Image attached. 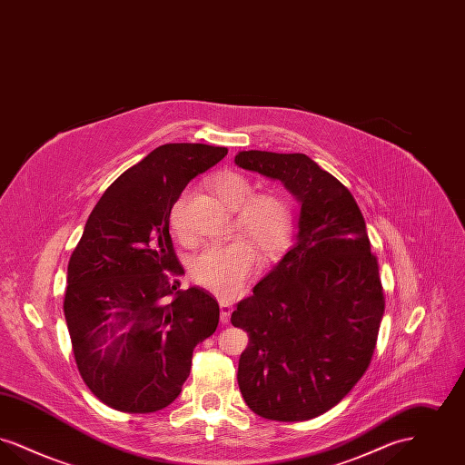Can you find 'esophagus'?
<instances>
[{"instance_id": "34e87169", "label": "esophagus", "mask_w": 465, "mask_h": 465, "mask_svg": "<svg viewBox=\"0 0 465 465\" xmlns=\"http://www.w3.org/2000/svg\"><path fill=\"white\" fill-rule=\"evenodd\" d=\"M220 309H222L223 324H228V322H230V315H232L233 305H232V303H228V302H224V300H220Z\"/></svg>"}]
</instances>
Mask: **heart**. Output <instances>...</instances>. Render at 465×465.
I'll return each instance as SVG.
<instances>
[{"label": "heart", "mask_w": 465, "mask_h": 465, "mask_svg": "<svg viewBox=\"0 0 465 465\" xmlns=\"http://www.w3.org/2000/svg\"><path fill=\"white\" fill-rule=\"evenodd\" d=\"M209 186L223 205L235 213V226L243 239L209 245L193 258L192 277L211 292L232 298L242 291L263 258H273L288 243L292 214L288 200L275 193L252 195V183L241 173L224 171L211 177ZM183 193L171 209V226L177 235L184 233Z\"/></svg>", "instance_id": "1"}]
</instances>
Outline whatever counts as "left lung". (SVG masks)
I'll return each instance as SVG.
<instances>
[{
    "instance_id": "8db88e82",
    "label": "left lung",
    "mask_w": 465,
    "mask_h": 465,
    "mask_svg": "<svg viewBox=\"0 0 465 465\" xmlns=\"http://www.w3.org/2000/svg\"><path fill=\"white\" fill-rule=\"evenodd\" d=\"M235 165L281 181L300 203L294 242L232 313L249 332L239 387L263 419L310 420L370 366L385 310L378 262L352 193L310 156L249 150Z\"/></svg>"
}]
</instances>
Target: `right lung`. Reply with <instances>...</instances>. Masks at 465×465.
Masks as SVG:
<instances>
[{"label":"right lung","instance_id":"obj_1","mask_svg":"<svg viewBox=\"0 0 465 465\" xmlns=\"http://www.w3.org/2000/svg\"><path fill=\"white\" fill-rule=\"evenodd\" d=\"M226 148L158 146L95 203L67 265L64 317L78 371L94 396L125 413H153L179 396L193 349L216 331L220 305L184 273L169 235L186 184Z\"/></svg>","mask_w":465,"mask_h":465}]
</instances>
